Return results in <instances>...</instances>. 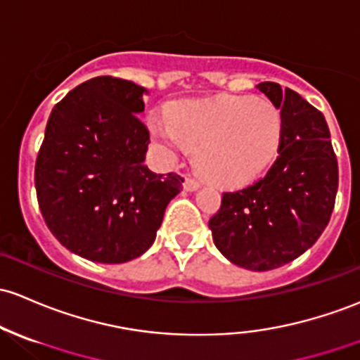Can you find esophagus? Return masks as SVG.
Instances as JSON below:
<instances>
[{
    "label": "esophagus",
    "instance_id": "1",
    "mask_svg": "<svg viewBox=\"0 0 360 360\" xmlns=\"http://www.w3.org/2000/svg\"><path fill=\"white\" fill-rule=\"evenodd\" d=\"M197 188H200V184L194 179H185L184 181V191L185 192H195Z\"/></svg>",
    "mask_w": 360,
    "mask_h": 360
}]
</instances>
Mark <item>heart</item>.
<instances>
[{
  "instance_id": "b5f03b06",
  "label": "heart",
  "mask_w": 360,
  "mask_h": 360,
  "mask_svg": "<svg viewBox=\"0 0 360 360\" xmlns=\"http://www.w3.org/2000/svg\"><path fill=\"white\" fill-rule=\"evenodd\" d=\"M154 141L175 156L195 149V166L218 185L257 179L280 149L283 120L273 103L245 96L187 99L168 108V120H150Z\"/></svg>"
}]
</instances>
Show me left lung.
I'll return each mask as SVG.
<instances>
[{
  "label": "left lung",
  "instance_id": "left-lung-1",
  "mask_svg": "<svg viewBox=\"0 0 360 360\" xmlns=\"http://www.w3.org/2000/svg\"><path fill=\"white\" fill-rule=\"evenodd\" d=\"M257 89L281 111L278 158L264 179L223 194L210 230L228 261L269 271L299 257L321 237L335 206L338 165L321 111L276 82H261Z\"/></svg>",
  "mask_w": 360,
  "mask_h": 360
}]
</instances>
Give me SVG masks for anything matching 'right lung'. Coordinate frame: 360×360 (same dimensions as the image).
<instances>
[{"mask_svg":"<svg viewBox=\"0 0 360 360\" xmlns=\"http://www.w3.org/2000/svg\"><path fill=\"white\" fill-rule=\"evenodd\" d=\"M148 89L94 77L53 108L36 161L42 218L77 256L120 264L153 245L181 188L175 173L144 165L149 132L137 115Z\"/></svg>","mask_w":360,"mask_h":360,"instance_id":"add662e5","label":"right lung"}]
</instances>
